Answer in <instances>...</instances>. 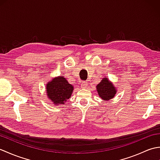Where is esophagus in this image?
I'll list each match as a JSON object with an SVG mask.
<instances>
[{
	"label": "esophagus",
	"instance_id": "obj_1",
	"mask_svg": "<svg viewBox=\"0 0 160 160\" xmlns=\"http://www.w3.org/2000/svg\"><path fill=\"white\" fill-rule=\"evenodd\" d=\"M88 82H82V84H81V87L82 88V89H87V88L88 87Z\"/></svg>",
	"mask_w": 160,
	"mask_h": 160
}]
</instances>
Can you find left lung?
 <instances>
[{"instance_id": "1", "label": "left lung", "mask_w": 160, "mask_h": 160, "mask_svg": "<svg viewBox=\"0 0 160 160\" xmlns=\"http://www.w3.org/2000/svg\"><path fill=\"white\" fill-rule=\"evenodd\" d=\"M96 89L99 97L104 101L113 99L117 93V88L107 77L102 78L101 82L96 86Z\"/></svg>"}]
</instances>
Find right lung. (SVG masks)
Instances as JSON below:
<instances>
[{
	"mask_svg": "<svg viewBox=\"0 0 160 160\" xmlns=\"http://www.w3.org/2000/svg\"><path fill=\"white\" fill-rule=\"evenodd\" d=\"M73 87L63 76L53 78L46 84V93L47 98L53 102L56 106L64 104L71 96Z\"/></svg>",
	"mask_w": 160,
	"mask_h": 160,
	"instance_id": "add662e5",
	"label": "right lung"
}]
</instances>
